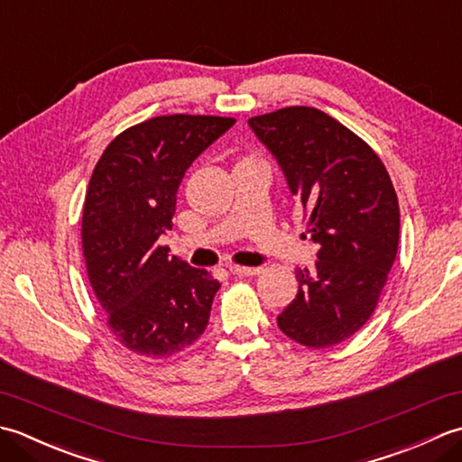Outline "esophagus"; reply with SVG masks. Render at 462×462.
I'll use <instances>...</instances> for the list:
<instances>
[{"mask_svg":"<svg viewBox=\"0 0 462 462\" xmlns=\"http://www.w3.org/2000/svg\"><path fill=\"white\" fill-rule=\"evenodd\" d=\"M230 273H234V276H258V273H262V268H248V266H236V263H230L228 266Z\"/></svg>","mask_w":462,"mask_h":462,"instance_id":"34e87169","label":"esophagus"}]
</instances>
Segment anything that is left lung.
I'll use <instances>...</instances> for the list:
<instances>
[{"mask_svg": "<svg viewBox=\"0 0 462 462\" xmlns=\"http://www.w3.org/2000/svg\"><path fill=\"white\" fill-rule=\"evenodd\" d=\"M248 125L278 159L318 246L316 270H296L298 296L278 326L300 346H337L373 316L393 268V182L361 136L313 106H286Z\"/></svg>", "mask_w": 462, "mask_h": 462, "instance_id": "8db88e82", "label": "left lung"}]
</instances>
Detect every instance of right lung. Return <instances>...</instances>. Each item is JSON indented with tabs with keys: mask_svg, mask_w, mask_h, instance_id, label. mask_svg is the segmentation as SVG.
Listing matches in <instances>:
<instances>
[{
	"mask_svg": "<svg viewBox=\"0 0 462 462\" xmlns=\"http://www.w3.org/2000/svg\"><path fill=\"white\" fill-rule=\"evenodd\" d=\"M232 116L164 115L116 134L95 164L83 206V256L106 326L136 356L161 359L192 346L208 326L220 282L171 256L176 190Z\"/></svg>",
	"mask_w": 462,
	"mask_h": 462,
	"instance_id": "right-lung-1",
	"label": "right lung"
}]
</instances>
